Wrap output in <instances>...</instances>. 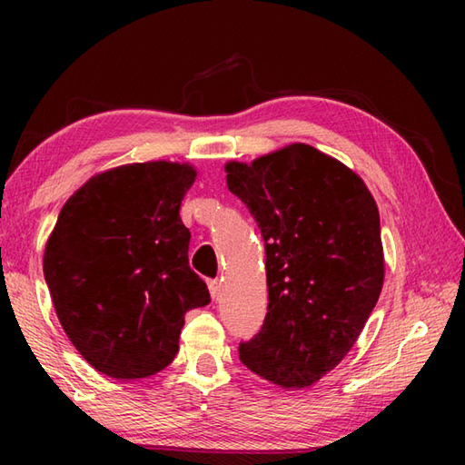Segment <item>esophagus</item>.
Masks as SVG:
<instances>
[{
    "label": "esophagus",
    "mask_w": 465,
    "mask_h": 465,
    "mask_svg": "<svg viewBox=\"0 0 465 465\" xmlns=\"http://www.w3.org/2000/svg\"><path fill=\"white\" fill-rule=\"evenodd\" d=\"M207 285H210L212 298H217V295L222 293V280H212V282H207Z\"/></svg>",
    "instance_id": "esophagus-1"
}]
</instances>
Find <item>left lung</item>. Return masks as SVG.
<instances>
[{
  "mask_svg": "<svg viewBox=\"0 0 465 465\" xmlns=\"http://www.w3.org/2000/svg\"><path fill=\"white\" fill-rule=\"evenodd\" d=\"M225 173L265 242L268 313L240 360L283 390H305L348 355L378 303V203L358 173L308 143L227 162Z\"/></svg>",
  "mask_w": 465,
  "mask_h": 465,
  "instance_id": "obj_1",
  "label": "left lung"
}]
</instances>
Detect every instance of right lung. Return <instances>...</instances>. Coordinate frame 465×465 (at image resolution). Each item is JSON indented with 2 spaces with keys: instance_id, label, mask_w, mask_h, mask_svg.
I'll return each mask as SVG.
<instances>
[{
  "instance_id": "obj_1",
  "label": "right lung",
  "mask_w": 465,
  "mask_h": 465,
  "mask_svg": "<svg viewBox=\"0 0 465 465\" xmlns=\"http://www.w3.org/2000/svg\"><path fill=\"white\" fill-rule=\"evenodd\" d=\"M187 162L125 163L92 175L59 212L44 252L57 320L94 370L142 380L180 350L185 312L210 303L190 268L180 205Z\"/></svg>"
}]
</instances>
